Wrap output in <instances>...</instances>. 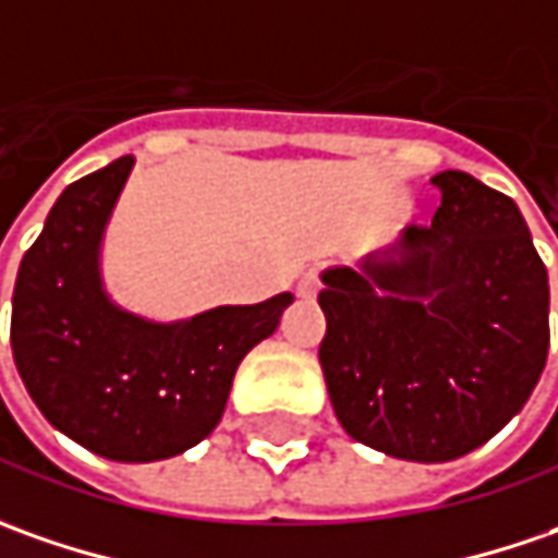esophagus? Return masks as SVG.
Instances as JSON below:
<instances>
[{"label": "esophagus", "mask_w": 558, "mask_h": 558, "mask_svg": "<svg viewBox=\"0 0 558 558\" xmlns=\"http://www.w3.org/2000/svg\"><path fill=\"white\" fill-rule=\"evenodd\" d=\"M317 290H320V278H317V271H305L302 280H299V296L312 299Z\"/></svg>", "instance_id": "34e87169"}]
</instances>
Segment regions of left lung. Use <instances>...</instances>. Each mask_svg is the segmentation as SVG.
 <instances>
[{
    "label": "left lung",
    "instance_id": "8db88e82",
    "mask_svg": "<svg viewBox=\"0 0 558 558\" xmlns=\"http://www.w3.org/2000/svg\"><path fill=\"white\" fill-rule=\"evenodd\" d=\"M433 225L401 259L324 271L320 367L355 441L445 463L497 435L534 392L549 349L547 265L507 194L438 172Z\"/></svg>",
    "mask_w": 558,
    "mask_h": 558
}]
</instances>
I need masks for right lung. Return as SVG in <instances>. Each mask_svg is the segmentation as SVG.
I'll list each match as a JSON object with an SVG mask.
<instances>
[{"mask_svg":"<svg viewBox=\"0 0 558 558\" xmlns=\"http://www.w3.org/2000/svg\"><path fill=\"white\" fill-rule=\"evenodd\" d=\"M132 157L73 182L17 268L11 352L29 398L54 429L117 463L194 448L219 426L243 355L278 330L280 293L259 305L154 324L101 290L98 246Z\"/></svg>","mask_w":558,"mask_h":558,"instance_id":"obj_1","label":"right lung"}]
</instances>
